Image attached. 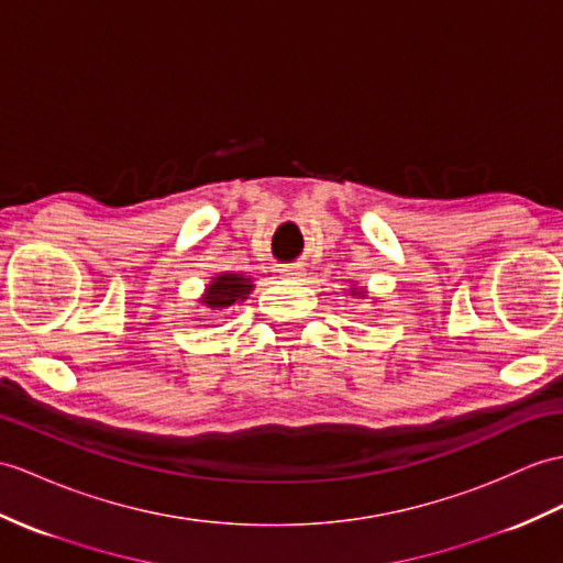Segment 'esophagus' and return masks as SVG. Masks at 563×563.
<instances>
[{
  "label": "esophagus",
  "instance_id": "esophagus-1",
  "mask_svg": "<svg viewBox=\"0 0 563 563\" xmlns=\"http://www.w3.org/2000/svg\"><path fill=\"white\" fill-rule=\"evenodd\" d=\"M279 274H282V277H286V279H300V277H303V265H298V263L282 265Z\"/></svg>",
  "mask_w": 563,
  "mask_h": 563
}]
</instances>
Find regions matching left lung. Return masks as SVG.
I'll use <instances>...</instances> for the list:
<instances>
[{
  "label": "left lung",
  "mask_w": 563,
  "mask_h": 563,
  "mask_svg": "<svg viewBox=\"0 0 563 563\" xmlns=\"http://www.w3.org/2000/svg\"><path fill=\"white\" fill-rule=\"evenodd\" d=\"M351 294H353V296H365V291H358V289H353Z\"/></svg>",
  "instance_id": "obj_1"
}]
</instances>
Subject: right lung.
<instances>
[{
	"instance_id": "obj_1",
	"label": "right lung",
	"mask_w": 563,
	"mask_h": 563,
	"mask_svg": "<svg viewBox=\"0 0 563 563\" xmlns=\"http://www.w3.org/2000/svg\"><path fill=\"white\" fill-rule=\"evenodd\" d=\"M253 286L255 284L251 277L222 272V274H217V277H212L208 289H205V294L200 298V303L205 308H212V310H227L231 306L243 303V300L251 296Z\"/></svg>"
}]
</instances>
